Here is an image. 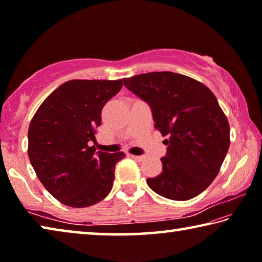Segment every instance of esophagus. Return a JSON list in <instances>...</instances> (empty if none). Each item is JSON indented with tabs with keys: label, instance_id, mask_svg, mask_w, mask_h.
Listing matches in <instances>:
<instances>
[{
	"label": "esophagus",
	"instance_id": "34e87169",
	"mask_svg": "<svg viewBox=\"0 0 262 262\" xmlns=\"http://www.w3.org/2000/svg\"><path fill=\"white\" fill-rule=\"evenodd\" d=\"M132 158H134L137 162H142L144 159V156H135V155H130Z\"/></svg>",
	"mask_w": 262,
	"mask_h": 262
}]
</instances>
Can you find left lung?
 Returning a JSON list of instances; mask_svg holds the SVG:
<instances>
[{"mask_svg": "<svg viewBox=\"0 0 262 262\" xmlns=\"http://www.w3.org/2000/svg\"><path fill=\"white\" fill-rule=\"evenodd\" d=\"M150 105L155 128L166 137L163 172L147 183L176 201L202 193L219 174L230 147L228 118L205 84L181 74L154 72L123 78Z\"/></svg>", "mask_w": 262, "mask_h": 262, "instance_id": "left-lung-1", "label": "left lung"}]
</instances>
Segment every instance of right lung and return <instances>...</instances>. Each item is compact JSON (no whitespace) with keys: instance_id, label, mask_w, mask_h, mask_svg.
Segmentation results:
<instances>
[{"instance_id":"add662e5","label":"right lung","mask_w":262,"mask_h":262,"mask_svg":"<svg viewBox=\"0 0 262 262\" xmlns=\"http://www.w3.org/2000/svg\"><path fill=\"white\" fill-rule=\"evenodd\" d=\"M122 83L66 82L42 101L30 122V162L43 187L66 206H94L113 187L115 164L126 155L96 152L91 144L101 123V110Z\"/></svg>"}]
</instances>
